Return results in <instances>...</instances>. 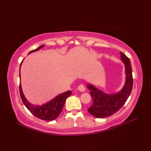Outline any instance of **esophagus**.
Instances as JSON below:
<instances>
[{
    "mask_svg": "<svg viewBox=\"0 0 151 151\" xmlns=\"http://www.w3.org/2000/svg\"><path fill=\"white\" fill-rule=\"evenodd\" d=\"M78 90L79 91H82V92H84V91H85V89H86V88H85V86H84V84H81V85H79V86H78Z\"/></svg>",
    "mask_w": 151,
    "mask_h": 151,
    "instance_id": "1",
    "label": "esophagus"
}]
</instances>
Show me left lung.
Masks as SVG:
<instances>
[{
	"label": "left lung",
	"instance_id": "left-lung-1",
	"mask_svg": "<svg viewBox=\"0 0 151 151\" xmlns=\"http://www.w3.org/2000/svg\"><path fill=\"white\" fill-rule=\"evenodd\" d=\"M120 54L121 60L124 63L126 74V81L120 91L114 94H106L91 84L87 86L93 101L88 111L97 118L106 117L116 113L124 104L132 91L133 78L130 61L124 54L121 52Z\"/></svg>",
	"mask_w": 151,
	"mask_h": 151
}]
</instances>
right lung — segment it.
I'll return each instance as SVG.
<instances>
[{
	"instance_id": "obj_1",
	"label": "right lung",
	"mask_w": 151,
	"mask_h": 151,
	"mask_svg": "<svg viewBox=\"0 0 151 151\" xmlns=\"http://www.w3.org/2000/svg\"><path fill=\"white\" fill-rule=\"evenodd\" d=\"M45 45H41L40 47L37 48L36 49L31 50L30 52L28 53V54L33 52H35V51L40 50ZM19 77L21 78L20 70H19ZM19 92H20L21 98L22 102H23L24 104L25 105V106L27 108L28 110H29L34 116L40 119L49 121H53L59 116V115L61 114V112H62V110L67 98L69 97L72 93V92L70 91H67L56 96L55 98L52 99L50 101L47 102L46 104H44L41 106H37L30 104V102L27 100V99L25 98L23 93H22L21 83L20 84H19Z\"/></svg>"
}]
</instances>
